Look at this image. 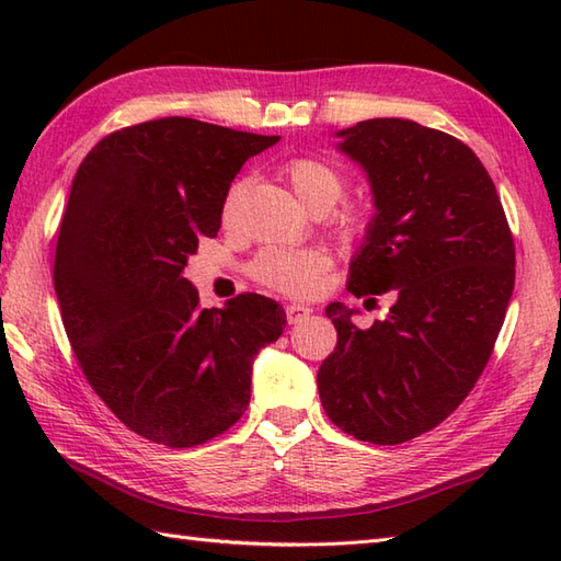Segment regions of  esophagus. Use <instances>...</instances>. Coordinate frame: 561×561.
<instances>
[{"label":"esophagus","mask_w":561,"mask_h":561,"mask_svg":"<svg viewBox=\"0 0 561 561\" xmlns=\"http://www.w3.org/2000/svg\"><path fill=\"white\" fill-rule=\"evenodd\" d=\"M284 313H287L289 325H296V323H304V320L313 313V308L301 306V304H289L287 308H284Z\"/></svg>","instance_id":"obj_1"}]
</instances>
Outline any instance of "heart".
I'll use <instances>...</instances> for the list:
<instances>
[{
    "instance_id": "heart-1",
    "label": "heart",
    "mask_w": 561,
    "mask_h": 561,
    "mask_svg": "<svg viewBox=\"0 0 561 561\" xmlns=\"http://www.w3.org/2000/svg\"><path fill=\"white\" fill-rule=\"evenodd\" d=\"M282 171L308 209L328 211L342 197L344 178L335 165H330L323 159L296 157L284 163ZM241 195L243 183H233L224 197V219L233 217ZM335 226L342 233H359L366 226V214L359 207H342L335 214ZM328 267L330 260L323 250L267 245L250 262V274H253L255 282L265 284L274 291L294 296V299H306V296H313L323 287Z\"/></svg>"
}]
</instances>
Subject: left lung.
I'll use <instances>...</instances> for the list:
<instances>
[{"instance_id": "obj_1", "label": "left lung", "mask_w": 561, "mask_h": 561, "mask_svg": "<svg viewBox=\"0 0 561 561\" xmlns=\"http://www.w3.org/2000/svg\"><path fill=\"white\" fill-rule=\"evenodd\" d=\"M337 137L376 205L347 289L356 299L390 291L396 304L366 330L344 304L325 308L337 347L318 392L344 434L396 446L444 422L482 376L514 294V236L490 173L460 139L400 117Z\"/></svg>"}]
</instances>
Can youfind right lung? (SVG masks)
I'll list each match as a JSON object with an SVG mask.
<instances>
[{"label":"right lung","mask_w":561,"mask_h":561,"mask_svg":"<svg viewBox=\"0 0 561 561\" xmlns=\"http://www.w3.org/2000/svg\"><path fill=\"white\" fill-rule=\"evenodd\" d=\"M277 141L161 117L103 137L71 183L53 272L67 337L96 396L153 444L193 448L231 428L255 354L287 325L260 294L202 308L183 277L236 173Z\"/></svg>","instance_id":"1"}]
</instances>
